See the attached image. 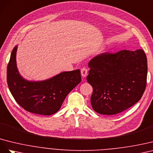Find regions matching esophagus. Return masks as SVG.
<instances>
[{
    "mask_svg": "<svg viewBox=\"0 0 153 153\" xmlns=\"http://www.w3.org/2000/svg\"><path fill=\"white\" fill-rule=\"evenodd\" d=\"M81 76L82 77H86V75H87V74H88V69H87L85 67L82 68L81 70Z\"/></svg>",
    "mask_w": 153,
    "mask_h": 153,
    "instance_id": "esophagus-1",
    "label": "esophagus"
}]
</instances>
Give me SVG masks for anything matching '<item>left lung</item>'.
Returning a JSON list of instances; mask_svg holds the SVG:
<instances>
[{
  "instance_id": "left-lung-1",
  "label": "left lung",
  "mask_w": 153,
  "mask_h": 153,
  "mask_svg": "<svg viewBox=\"0 0 153 153\" xmlns=\"http://www.w3.org/2000/svg\"><path fill=\"white\" fill-rule=\"evenodd\" d=\"M87 81L93 87L94 110L115 115L138 102L146 87L147 57L142 49L106 52L91 59Z\"/></svg>"
}]
</instances>
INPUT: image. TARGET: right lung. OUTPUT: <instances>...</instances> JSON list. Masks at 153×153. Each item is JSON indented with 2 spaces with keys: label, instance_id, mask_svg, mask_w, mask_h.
<instances>
[{
  "label": "right lung",
  "instance_id": "obj_1",
  "mask_svg": "<svg viewBox=\"0 0 153 153\" xmlns=\"http://www.w3.org/2000/svg\"><path fill=\"white\" fill-rule=\"evenodd\" d=\"M16 49L15 46L7 68V82L13 97L26 111L43 115L54 114L67 95L81 81L80 70L63 72L43 81H26L16 68Z\"/></svg>",
  "mask_w": 153,
  "mask_h": 153
}]
</instances>
